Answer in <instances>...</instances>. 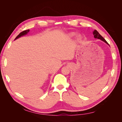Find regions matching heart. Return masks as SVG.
Returning <instances> with one entry per match:
<instances>
[{
  "instance_id": "1",
  "label": "heart",
  "mask_w": 122,
  "mask_h": 122,
  "mask_svg": "<svg viewBox=\"0 0 122 122\" xmlns=\"http://www.w3.org/2000/svg\"><path fill=\"white\" fill-rule=\"evenodd\" d=\"M70 36H74V34H71L70 35Z\"/></svg>"
}]
</instances>
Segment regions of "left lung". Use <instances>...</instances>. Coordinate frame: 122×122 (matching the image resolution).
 Masks as SVG:
<instances>
[{
	"mask_svg": "<svg viewBox=\"0 0 122 122\" xmlns=\"http://www.w3.org/2000/svg\"><path fill=\"white\" fill-rule=\"evenodd\" d=\"M93 34H94V38H97V39H100L101 40L103 41H104V42H105L106 44H108V43L103 38L102 36L99 34V33L96 30H94V31H93ZM109 45V44H108Z\"/></svg>",
	"mask_w": 122,
	"mask_h": 122,
	"instance_id": "obj_1",
	"label": "left lung"
}]
</instances>
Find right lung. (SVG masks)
<instances>
[{
	"mask_svg": "<svg viewBox=\"0 0 122 122\" xmlns=\"http://www.w3.org/2000/svg\"><path fill=\"white\" fill-rule=\"evenodd\" d=\"M29 31V29H27V30H25L23 31L22 32H20V34L17 36V37L15 38V40L18 39V38H19V37H20V36H24V35H25L26 34H27Z\"/></svg>",
	"mask_w": 122,
	"mask_h": 122,
	"instance_id": "obj_1",
	"label": "right lung"
}]
</instances>
